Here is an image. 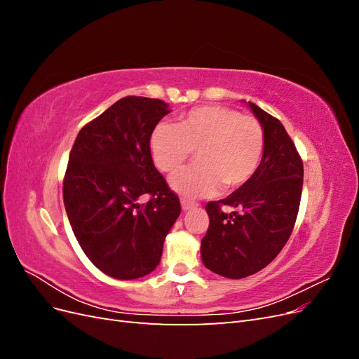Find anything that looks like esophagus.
<instances>
[{"label":"esophagus","mask_w":359,"mask_h":359,"mask_svg":"<svg viewBox=\"0 0 359 359\" xmlns=\"http://www.w3.org/2000/svg\"><path fill=\"white\" fill-rule=\"evenodd\" d=\"M181 206L184 211H189L191 208H194V206H198V202H193V201H189V199H181Z\"/></svg>","instance_id":"34e87169"}]
</instances>
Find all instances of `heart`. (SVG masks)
I'll return each instance as SVG.
<instances>
[{
  "mask_svg": "<svg viewBox=\"0 0 359 359\" xmlns=\"http://www.w3.org/2000/svg\"><path fill=\"white\" fill-rule=\"evenodd\" d=\"M154 165L177 170L194 151L199 166L173 173L170 187L186 198L210 196L243 187L257 172L265 153V132L259 119L232 107L208 104L189 111L180 124H158L149 140Z\"/></svg>",
  "mask_w": 359,
  "mask_h": 359,
  "instance_id": "1",
  "label": "heart"
}]
</instances>
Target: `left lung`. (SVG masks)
I'll list each match as a JSON object with an SVG mask.
<instances>
[{"label":"left lung","instance_id":"left-lung-1","mask_svg":"<svg viewBox=\"0 0 359 359\" xmlns=\"http://www.w3.org/2000/svg\"><path fill=\"white\" fill-rule=\"evenodd\" d=\"M265 132L257 172L226 199L206 203L210 226L202 238L203 265L227 278H244L273 262L287 243L299 210L304 166L277 118L248 102ZM224 208H233L231 215Z\"/></svg>","mask_w":359,"mask_h":359}]
</instances>
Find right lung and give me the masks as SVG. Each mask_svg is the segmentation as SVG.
<instances>
[{"label":"right lung","instance_id":"add662e5","mask_svg":"<svg viewBox=\"0 0 359 359\" xmlns=\"http://www.w3.org/2000/svg\"><path fill=\"white\" fill-rule=\"evenodd\" d=\"M168 106L124 97L85 124L70 151L62 181L69 222L86 257L114 278L154 271L181 212L178 194L156 169L149 148ZM144 194L150 199L140 205Z\"/></svg>","mask_w":359,"mask_h":359}]
</instances>
